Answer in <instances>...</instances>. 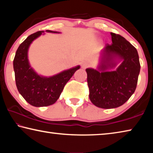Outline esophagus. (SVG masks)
<instances>
[{
  "label": "esophagus",
  "mask_w": 153,
  "mask_h": 153,
  "mask_svg": "<svg viewBox=\"0 0 153 153\" xmlns=\"http://www.w3.org/2000/svg\"><path fill=\"white\" fill-rule=\"evenodd\" d=\"M89 66V64L87 63V62H83L82 63V69H86V67Z\"/></svg>",
  "instance_id": "obj_1"
}]
</instances>
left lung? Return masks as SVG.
I'll use <instances>...</instances> for the list:
<instances>
[{"label":"left lung","instance_id":"8db88e82","mask_svg":"<svg viewBox=\"0 0 153 153\" xmlns=\"http://www.w3.org/2000/svg\"><path fill=\"white\" fill-rule=\"evenodd\" d=\"M100 53L97 69L87 68L90 101L102 108L120 107L134 94L140 70L138 51L120 35Z\"/></svg>","mask_w":153,"mask_h":153}]
</instances>
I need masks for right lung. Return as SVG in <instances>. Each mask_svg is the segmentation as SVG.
Wrapping results in <instances>:
<instances>
[{
  "mask_svg": "<svg viewBox=\"0 0 153 153\" xmlns=\"http://www.w3.org/2000/svg\"><path fill=\"white\" fill-rule=\"evenodd\" d=\"M45 32L61 33L51 30ZM44 34L45 31H40L28 36L17 48L13 60L18 91L29 104L36 107H46L55 103L67 82L80 68V65H77L52 76L38 74L30 63L28 51L33 41Z\"/></svg>",
  "mask_w": 153,
  "mask_h": 153,
  "instance_id": "obj_1",
  "label": "right lung"
}]
</instances>
